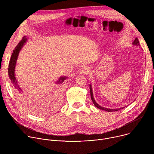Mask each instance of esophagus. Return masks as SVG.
Segmentation results:
<instances>
[{
	"label": "esophagus",
	"instance_id": "esophagus-1",
	"mask_svg": "<svg viewBox=\"0 0 154 154\" xmlns=\"http://www.w3.org/2000/svg\"><path fill=\"white\" fill-rule=\"evenodd\" d=\"M79 72L80 73V74H87L89 73V69H88L86 67H82L79 70Z\"/></svg>",
	"mask_w": 154,
	"mask_h": 154
}]
</instances>
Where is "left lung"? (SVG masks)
Instances as JSON below:
<instances>
[{
	"label": "left lung",
	"mask_w": 154,
	"mask_h": 154,
	"mask_svg": "<svg viewBox=\"0 0 154 154\" xmlns=\"http://www.w3.org/2000/svg\"><path fill=\"white\" fill-rule=\"evenodd\" d=\"M133 44L134 45H136V46H140V42H139V41H138V38H136L135 41L133 42ZM90 94H91V100L94 103V105H95V106H96L97 108L99 109H102V110H104V111H106V112H116V111H118L119 110V109H122V108H118V109H109V108H104L103 106H100L99 104H97L96 103V102L95 101L94 97H93V91H92V88H91V85H90ZM124 107H123L124 108Z\"/></svg>",
	"instance_id": "left-lung-1"
}]
</instances>
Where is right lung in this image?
Wrapping results in <instances>:
<instances>
[{
  "mask_svg": "<svg viewBox=\"0 0 154 154\" xmlns=\"http://www.w3.org/2000/svg\"><path fill=\"white\" fill-rule=\"evenodd\" d=\"M26 41H27V39L24 36V38H23L22 40L19 42L18 45L16 46V48L13 50V54L11 55V58L10 60V63L8 64V75H9V77H10L11 82L13 84L14 88L17 90V94L18 99L20 100L23 101L25 103H29V101L28 100L27 97L25 95H24L23 92L22 91V90L19 88V86L17 85V80H16L15 74H14V69H15L16 63L17 59V56L19 55L20 50L23 47V46L24 45V43H26ZM66 79V77H61L58 79V80L57 81V83H58L59 84L62 83Z\"/></svg>",
  "mask_w": 154,
  "mask_h": 154,
  "instance_id": "1",
  "label": "right lung"
}]
</instances>
